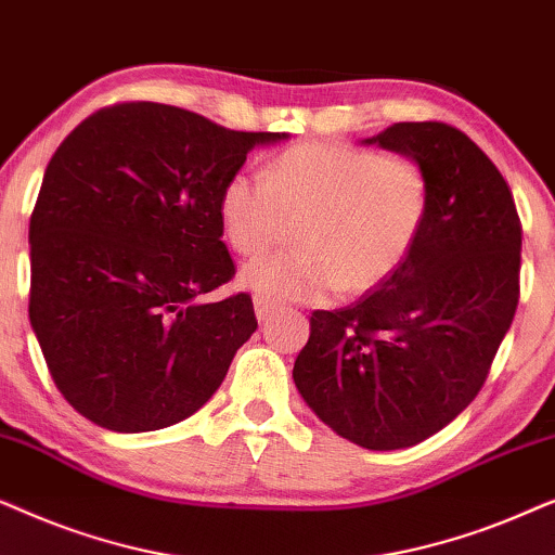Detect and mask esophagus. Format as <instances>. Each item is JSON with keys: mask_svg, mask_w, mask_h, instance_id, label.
<instances>
[{"mask_svg": "<svg viewBox=\"0 0 555 555\" xmlns=\"http://www.w3.org/2000/svg\"><path fill=\"white\" fill-rule=\"evenodd\" d=\"M278 306L272 300H268V298H262V295H255V315H257V321H268L270 318V313L272 310H275Z\"/></svg>", "mask_w": 555, "mask_h": 555, "instance_id": "esophagus-1", "label": "esophagus"}]
</instances>
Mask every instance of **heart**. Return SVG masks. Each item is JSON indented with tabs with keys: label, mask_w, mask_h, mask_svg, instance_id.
<instances>
[{
	"label": "heart",
	"mask_w": 555,
	"mask_h": 555,
	"mask_svg": "<svg viewBox=\"0 0 555 555\" xmlns=\"http://www.w3.org/2000/svg\"><path fill=\"white\" fill-rule=\"evenodd\" d=\"M431 186L420 162L336 141H306L272 158L264 177L237 171L219 194V224L240 255H260L298 222L300 247L242 270L270 300L366 293L397 272L420 242Z\"/></svg>",
	"instance_id": "b5f03b06"
}]
</instances>
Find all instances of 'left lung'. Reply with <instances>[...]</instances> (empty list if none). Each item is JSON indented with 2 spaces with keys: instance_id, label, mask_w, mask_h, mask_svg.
<instances>
[{
  "instance_id": "8db88e82",
  "label": "left lung",
  "mask_w": 555,
  "mask_h": 555,
  "mask_svg": "<svg viewBox=\"0 0 555 555\" xmlns=\"http://www.w3.org/2000/svg\"><path fill=\"white\" fill-rule=\"evenodd\" d=\"M366 143L424 166L427 224L384 283L353 306L310 315L293 382L348 442L404 450L482 389L518 308L522 230L503 173L454 126L393 124Z\"/></svg>"
}]
</instances>
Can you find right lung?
Segmentation results:
<instances>
[{
	"mask_svg": "<svg viewBox=\"0 0 555 555\" xmlns=\"http://www.w3.org/2000/svg\"><path fill=\"white\" fill-rule=\"evenodd\" d=\"M283 139L139 101L60 143L29 219V323L75 412L133 435L219 389L257 328L247 293L196 302L234 278L219 194L249 151Z\"/></svg>",
	"mask_w": 555,
	"mask_h": 555,
	"instance_id": "right-lung-1",
	"label": "right lung"
}]
</instances>
